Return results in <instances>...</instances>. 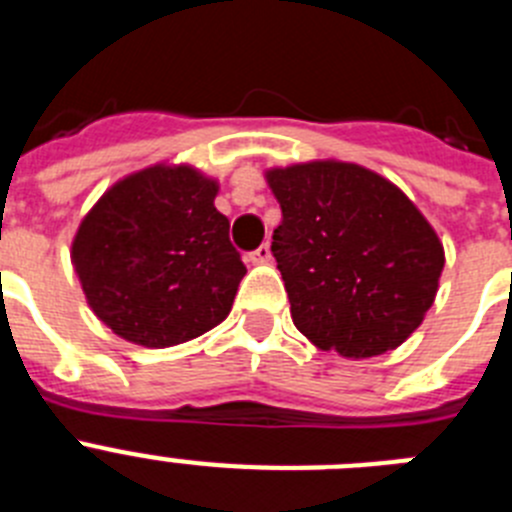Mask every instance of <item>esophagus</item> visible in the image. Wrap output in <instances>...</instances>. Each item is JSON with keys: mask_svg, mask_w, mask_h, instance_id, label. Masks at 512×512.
<instances>
[{"mask_svg": "<svg viewBox=\"0 0 512 512\" xmlns=\"http://www.w3.org/2000/svg\"><path fill=\"white\" fill-rule=\"evenodd\" d=\"M248 259H251V264H269V261H271V246H269V243H264V246L256 248V251L248 256Z\"/></svg>", "mask_w": 512, "mask_h": 512, "instance_id": "esophagus-1", "label": "esophagus"}]
</instances>
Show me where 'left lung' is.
I'll return each mask as SVG.
<instances>
[{
  "label": "left lung",
  "mask_w": 512,
  "mask_h": 512,
  "mask_svg": "<svg viewBox=\"0 0 512 512\" xmlns=\"http://www.w3.org/2000/svg\"><path fill=\"white\" fill-rule=\"evenodd\" d=\"M264 176L282 207L271 251L302 336L343 359H372L408 341L446 264L415 202L377 171L336 158Z\"/></svg>",
  "instance_id": "left-lung-1"
}]
</instances>
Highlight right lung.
<instances>
[{
    "label": "right lung",
    "mask_w": 512,
    "mask_h": 512,
    "mask_svg": "<svg viewBox=\"0 0 512 512\" xmlns=\"http://www.w3.org/2000/svg\"><path fill=\"white\" fill-rule=\"evenodd\" d=\"M217 192L197 166L161 161L117 179L81 217L71 264L115 336L169 348L228 318L246 266Z\"/></svg>",
    "instance_id": "obj_1"
}]
</instances>
